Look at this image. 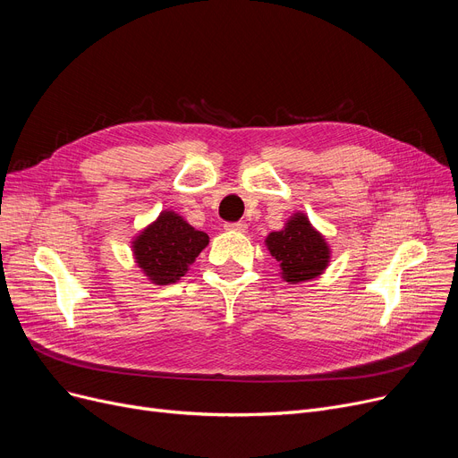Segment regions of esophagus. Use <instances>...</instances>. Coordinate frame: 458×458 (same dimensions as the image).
<instances>
[{"instance_id": "34e87169", "label": "esophagus", "mask_w": 458, "mask_h": 458, "mask_svg": "<svg viewBox=\"0 0 458 458\" xmlns=\"http://www.w3.org/2000/svg\"><path fill=\"white\" fill-rule=\"evenodd\" d=\"M227 231H236V233H246L248 225L246 222H236V224H225Z\"/></svg>"}]
</instances>
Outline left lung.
Segmentation results:
<instances>
[{"instance_id": "left-lung-1", "label": "left lung", "mask_w": 458, "mask_h": 458, "mask_svg": "<svg viewBox=\"0 0 458 458\" xmlns=\"http://www.w3.org/2000/svg\"><path fill=\"white\" fill-rule=\"evenodd\" d=\"M270 255L279 263L281 277L291 285L311 281L330 265V246L303 212H294L285 227L265 241Z\"/></svg>"}]
</instances>
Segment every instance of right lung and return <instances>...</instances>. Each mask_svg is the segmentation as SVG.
Instances as JSON below:
<instances>
[{"label":"right lung","mask_w":458,"mask_h":458,"mask_svg":"<svg viewBox=\"0 0 458 458\" xmlns=\"http://www.w3.org/2000/svg\"><path fill=\"white\" fill-rule=\"evenodd\" d=\"M208 246V234L191 227L173 210H162L155 222L138 233L132 253L138 268L155 285L179 281Z\"/></svg>","instance_id":"add662e5"}]
</instances>
